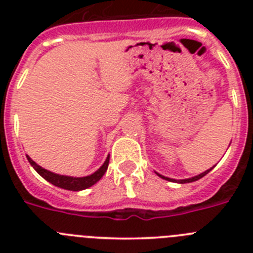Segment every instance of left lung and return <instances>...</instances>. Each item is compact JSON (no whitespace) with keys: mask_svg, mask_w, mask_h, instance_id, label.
<instances>
[{"mask_svg":"<svg viewBox=\"0 0 253 253\" xmlns=\"http://www.w3.org/2000/svg\"><path fill=\"white\" fill-rule=\"evenodd\" d=\"M211 169H213V167H211ZM211 169H207V171H205V172H203V173H200V175H198V176H194V177H191V178H185V180H178V181H176V180H172V178H169V177H165V176L160 175V173H157V175L160 176V177L165 178V180H167V181H175V182H178V184H187V182H193V181H196V180H199V178L204 177V176L207 175L208 172H210V171H211Z\"/></svg>","mask_w":253,"mask_h":253,"instance_id":"8db88e82","label":"left lung"}]
</instances>
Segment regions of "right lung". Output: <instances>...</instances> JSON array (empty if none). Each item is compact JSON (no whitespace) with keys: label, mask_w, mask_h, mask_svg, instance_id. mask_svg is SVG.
I'll return each instance as SVG.
<instances>
[{"label":"right lung","mask_w":253,"mask_h":253,"mask_svg":"<svg viewBox=\"0 0 253 253\" xmlns=\"http://www.w3.org/2000/svg\"><path fill=\"white\" fill-rule=\"evenodd\" d=\"M26 157H28V161L30 162L31 166L34 167L35 171H37L42 177L45 178L48 182L53 184L54 186L62 187V189L64 190H71V191H80V190H84L87 189V187L95 185L96 182L105 175L107 166H109V160H110V156H107L104 165H102L97 171L93 172L92 175L86 176V177H71V176H63L53 173V172L48 171V169H43V167H40L39 165H37L29 156H26Z\"/></svg>","instance_id":"add662e5"}]
</instances>
